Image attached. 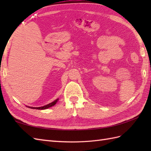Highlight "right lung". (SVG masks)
Returning a JSON list of instances; mask_svg holds the SVG:
<instances>
[{
  "label": "right lung",
  "instance_id": "right-lung-1",
  "mask_svg": "<svg viewBox=\"0 0 151 151\" xmlns=\"http://www.w3.org/2000/svg\"><path fill=\"white\" fill-rule=\"evenodd\" d=\"M58 99H56V100L52 102H50V103H49V104H47V105L43 106H41V107H28V108H30L32 109H37V110H45V109H47L51 106H54V105H55L56 102H58Z\"/></svg>",
  "mask_w": 151,
  "mask_h": 151
}]
</instances>
